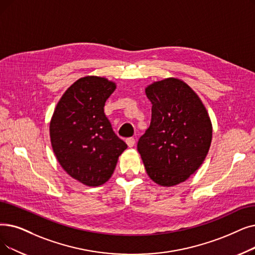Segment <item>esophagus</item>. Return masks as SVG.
<instances>
[{
	"label": "esophagus",
	"instance_id": "obj_1",
	"mask_svg": "<svg viewBox=\"0 0 255 255\" xmlns=\"http://www.w3.org/2000/svg\"><path fill=\"white\" fill-rule=\"evenodd\" d=\"M126 143L128 145V147H133L134 143H135V139L133 137H129L126 139Z\"/></svg>",
	"mask_w": 255,
	"mask_h": 255
}]
</instances>
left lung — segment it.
Instances as JSON below:
<instances>
[{
	"mask_svg": "<svg viewBox=\"0 0 255 255\" xmlns=\"http://www.w3.org/2000/svg\"><path fill=\"white\" fill-rule=\"evenodd\" d=\"M145 91L152 116L137 151L150 178L173 186L185 181L204 161L213 137L212 122L200 98L180 79L154 82Z\"/></svg>",
	"mask_w": 255,
	"mask_h": 255,
	"instance_id": "1",
	"label": "left lung"
}]
</instances>
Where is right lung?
<instances>
[{"instance_id":"obj_1","label":"right lung","mask_w":255,"mask_h":255,"mask_svg":"<svg viewBox=\"0 0 255 255\" xmlns=\"http://www.w3.org/2000/svg\"><path fill=\"white\" fill-rule=\"evenodd\" d=\"M116 83L97 76L77 80L63 94L50 123L53 151L62 169L88 186L112 177L126 142L116 135L104 114Z\"/></svg>"}]
</instances>
